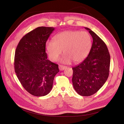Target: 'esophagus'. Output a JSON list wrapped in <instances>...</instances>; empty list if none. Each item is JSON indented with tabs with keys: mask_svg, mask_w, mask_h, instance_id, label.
<instances>
[{
	"mask_svg": "<svg viewBox=\"0 0 124 124\" xmlns=\"http://www.w3.org/2000/svg\"><path fill=\"white\" fill-rule=\"evenodd\" d=\"M67 68V67L65 66H62V65H59V69L61 71L65 70Z\"/></svg>",
	"mask_w": 124,
	"mask_h": 124,
	"instance_id": "esophagus-1",
	"label": "esophagus"
}]
</instances>
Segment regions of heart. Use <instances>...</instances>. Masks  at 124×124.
<instances>
[{
	"instance_id": "heart-1",
	"label": "heart",
	"mask_w": 124,
	"mask_h": 124,
	"mask_svg": "<svg viewBox=\"0 0 124 124\" xmlns=\"http://www.w3.org/2000/svg\"><path fill=\"white\" fill-rule=\"evenodd\" d=\"M46 50L51 61L55 62L63 53L65 55L61 59L65 63L80 62L87 57L92 47L91 35L85 31H68L60 32L54 37V41H47Z\"/></svg>"
}]
</instances>
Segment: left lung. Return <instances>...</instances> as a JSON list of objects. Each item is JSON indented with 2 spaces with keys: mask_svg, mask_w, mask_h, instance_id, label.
Listing matches in <instances>:
<instances>
[{
  "mask_svg": "<svg viewBox=\"0 0 124 124\" xmlns=\"http://www.w3.org/2000/svg\"><path fill=\"white\" fill-rule=\"evenodd\" d=\"M93 38L92 47L88 56L73 67L72 83L78 94L89 96L98 92L106 83L110 65V55L103 40L88 28Z\"/></svg>",
  "mask_w": 124,
  "mask_h": 124,
  "instance_id": "left-lung-1",
  "label": "left lung"
}]
</instances>
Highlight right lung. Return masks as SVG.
<instances>
[{"label":"right lung","instance_id":"right-lung-1","mask_svg":"<svg viewBox=\"0 0 124 124\" xmlns=\"http://www.w3.org/2000/svg\"><path fill=\"white\" fill-rule=\"evenodd\" d=\"M54 27H39L22 38L14 57L15 72L23 87L35 96H44L53 87L58 66L47 59L46 44Z\"/></svg>","mask_w":124,"mask_h":124}]
</instances>
